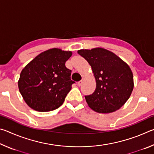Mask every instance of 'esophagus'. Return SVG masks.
Instances as JSON below:
<instances>
[{
    "instance_id": "1",
    "label": "esophagus",
    "mask_w": 154,
    "mask_h": 154,
    "mask_svg": "<svg viewBox=\"0 0 154 154\" xmlns=\"http://www.w3.org/2000/svg\"><path fill=\"white\" fill-rule=\"evenodd\" d=\"M83 79H82V80H81L80 82H79L77 83V85H79V86H81V85H82V83H83Z\"/></svg>"
}]
</instances>
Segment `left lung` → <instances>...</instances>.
Segmentation results:
<instances>
[{"label":"left lung","instance_id":"8db88e82","mask_svg":"<svg viewBox=\"0 0 154 154\" xmlns=\"http://www.w3.org/2000/svg\"><path fill=\"white\" fill-rule=\"evenodd\" d=\"M77 53L90 65L96 80L92 94L85 96L90 107L97 113H109L121 108L134 88L133 74L128 64L107 49H80Z\"/></svg>","mask_w":154,"mask_h":154}]
</instances>
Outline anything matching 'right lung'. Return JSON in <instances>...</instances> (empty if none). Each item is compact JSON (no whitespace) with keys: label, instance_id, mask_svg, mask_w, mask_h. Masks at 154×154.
<instances>
[{"label":"right lung","instance_id":"1","mask_svg":"<svg viewBox=\"0 0 154 154\" xmlns=\"http://www.w3.org/2000/svg\"><path fill=\"white\" fill-rule=\"evenodd\" d=\"M72 51L52 48L42 52L21 71L18 88L26 103L34 110H55L63 104L75 82L65 63Z\"/></svg>","mask_w":154,"mask_h":154}]
</instances>
